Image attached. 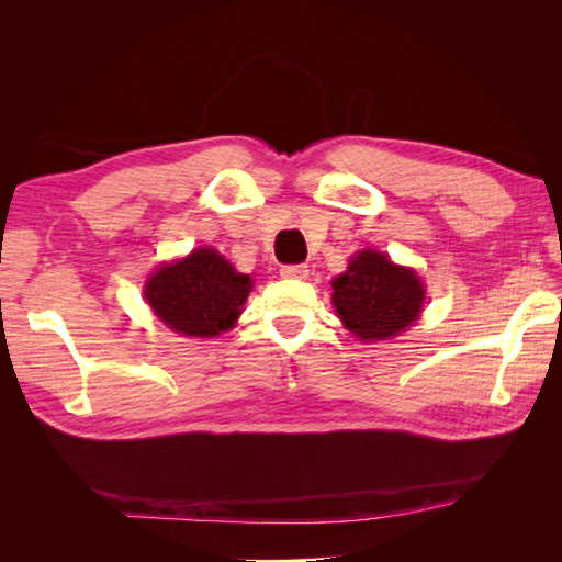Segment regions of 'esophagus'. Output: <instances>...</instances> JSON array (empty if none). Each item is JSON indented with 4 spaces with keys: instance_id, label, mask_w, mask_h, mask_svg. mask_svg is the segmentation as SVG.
<instances>
[{
    "instance_id": "1",
    "label": "esophagus",
    "mask_w": 562,
    "mask_h": 562,
    "mask_svg": "<svg viewBox=\"0 0 562 562\" xmlns=\"http://www.w3.org/2000/svg\"><path fill=\"white\" fill-rule=\"evenodd\" d=\"M281 277L283 279H297V281H304L310 277V269L304 265H285L281 267Z\"/></svg>"
}]
</instances>
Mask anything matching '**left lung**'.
<instances>
[{
	"label": "left lung",
	"mask_w": 562,
	"mask_h": 562,
	"mask_svg": "<svg viewBox=\"0 0 562 562\" xmlns=\"http://www.w3.org/2000/svg\"><path fill=\"white\" fill-rule=\"evenodd\" d=\"M330 285L339 321L361 342H382L415 326L427 295L415 269L370 248L356 252Z\"/></svg>",
	"instance_id": "obj_1"
}]
</instances>
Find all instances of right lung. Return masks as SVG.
Here are the masks:
<instances>
[{"label": "right lung", "mask_w": 562, "mask_h": 562, "mask_svg": "<svg viewBox=\"0 0 562 562\" xmlns=\"http://www.w3.org/2000/svg\"><path fill=\"white\" fill-rule=\"evenodd\" d=\"M252 288L215 248L161 265L145 283V300L168 328L184 337H215L234 328Z\"/></svg>", "instance_id": "1"}]
</instances>
